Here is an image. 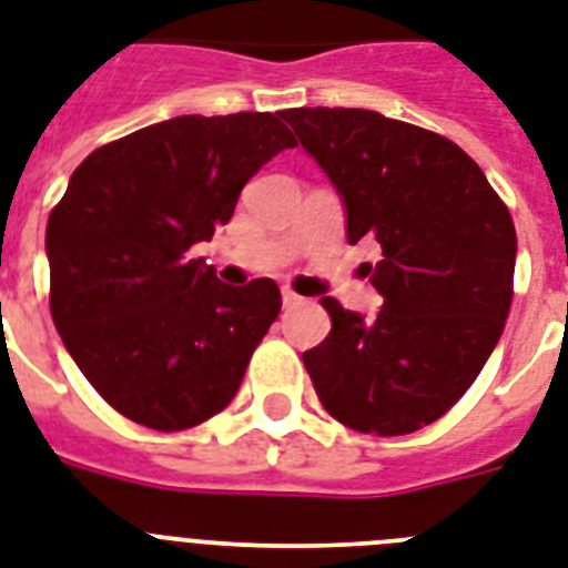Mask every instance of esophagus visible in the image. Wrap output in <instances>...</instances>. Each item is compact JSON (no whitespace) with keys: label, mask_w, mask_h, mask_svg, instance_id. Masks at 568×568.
<instances>
[{"label":"esophagus","mask_w":568,"mask_h":568,"mask_svg":"<svg viewBox=\"0 0 568 568\" xmlns=\"http://www.w3.org/2000/svg\"><path fill=\"white\" fill-rule=\"evenodd\" d=\"M300 300H303V297H300V294H294L292 288H283V306H285V308L297 306Z\"/></svg>","instance_id":"34e87169"}]
</instances>
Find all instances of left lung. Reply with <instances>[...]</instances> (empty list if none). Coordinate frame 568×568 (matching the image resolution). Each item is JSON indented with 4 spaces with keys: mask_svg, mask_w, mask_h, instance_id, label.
I'll return each mask as SVG.
<instances>
[{
    "mask_svg": "<svg viewBox=\"0 0 568 568\" xmlns=\"http://www.w3.org/2000/svg\"><path fill=\"white\" fill-rule=\"evenodd\" d=\"M283 119L338 189L349 244L373 239L376 317L324 297L332 329L303 353L317 399L364 435L444 417L499 344L514 300L516 230L476 160L440 133L358 108Z\"/></svg>",
    "mask_w": 568,
    "mask_h": 568,
    "instance_id": "1",
    "label": "left lung"
}]
</instances>
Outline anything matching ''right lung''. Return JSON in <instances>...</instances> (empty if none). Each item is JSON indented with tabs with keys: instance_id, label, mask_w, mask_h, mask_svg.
Returning <instances> with one entry per match:
<instances>
[{
	"instance_id": "1",
	"label": "right lung",
	"mask_w": 568,
	"mask_h": 568,
	"mask_svg": "<svg viewBox=\"0 0 568 568\" xmlns=\"http://www.w3.org/2000/svg\"><path fill=\"white\" fill-rule=\"evenodd\" d=\"M280 113L178 116L92 151L45 224L52 321L119 414L183 432L224 412L280 315L274 280L227 285L189 247L294 149Z\"/></svg>"
}]
</instances>
